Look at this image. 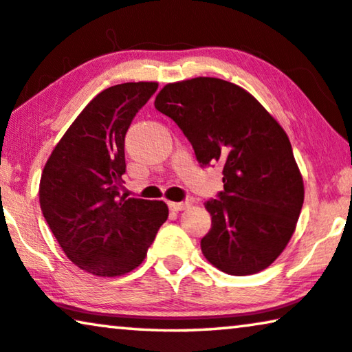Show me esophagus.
Masks as SVG:
<instances>
[{
    "label": "esophagus",
    "mask_w": 352,
    "mask_h": 352,
    "mask_svg": "<svg viewBox=\"0 0 352 352\" xmlns=\"http://www.w3.org/2000/svg\"><path fill=\"white\" fill-rule=\"evenodd\" d=\"M190 207V202H169V209L172 212H180V210H185Z\"/></svg>",
    "instance_id": "1"
}]
</instances>
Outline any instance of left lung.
I'll list each match as a JSON object with an SVG mask.
<instances>
[{
    "label": "left lung",
    "mask_w": 352,
    "mask_h": 352,
    "mask_svg": "<svg viewBox=\"0 0 352 352\" xmlns=\"http://www.w3.org/2000/svg\"><path fill=\"white\" fill-rule=\"evenodd\" d=\"M155 107L182 129L202 167L223 166V191L204 204L212 228L202 254L232 276L268 268L289 244L305 199L284 129L255 97L219 78L167 84Z\"/></svg>",
    "instance_id": "left-lung-1"
}]
</instances>
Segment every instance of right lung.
<instances>
[{"mask_svg":"<svg viewBox=\"0 0 352 352\" xmlns=\"http://www.w3.org/2000/svg\"><path fill=\"white\" fill-rule=\"evenodd\" d=\"M157 82H124L94 97L44 166L39 204L62 250L87 273L135 270L169 209L162 201L121 195L124 138Z\"/></svg>","mask_w":352,"mask_h":352,"instance_id":"right-lung-1","label":"right lung"}]
</instances>
